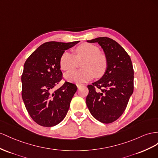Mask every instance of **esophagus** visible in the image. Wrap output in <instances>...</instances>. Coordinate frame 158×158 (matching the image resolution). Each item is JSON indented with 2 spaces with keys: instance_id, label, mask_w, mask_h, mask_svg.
Instances as JSON below:
<instances>
[{
  "instance_id": "1",
  "label": "esophagus",
  "mask_w": 158,
  "mask_h": 158,
  "mask_svg": "<svg viewBox=\"0 0 158 158\" xmlns=\"http://www.w3.org/2000/svg\"><path fill=\"white\" fill-rule=\"evenodd\" d=\"M76 85H77V88H79L80 87H81V86H83V85H84L83 84H79V83H77Z\"/></svg>"
}]
</instances>
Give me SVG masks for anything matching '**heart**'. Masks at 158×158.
I'll list each match as a JSON object with an SVG mask.
<instances>
[{"label":"heart","mask_w":158,"mask_h":158,"mask_svg":"<svg viewBox=\"0 0 158 158\" xmlns=\"http://www.w3.org/2000/svg\"><path fill=\"white\" fill-rule=\"evenodd\" d=\"M83 69L71 70L65 73V78L69 81L84 83L89 81L94 76L100 77L105 73L108 61L106 56L100 52V49L91 44L85 43L75 49V55L69 52L62 54L60 67L67 71L78 67L79 63Z\"/></svg>","instance_id":"b5f03b06"}]
</instances>
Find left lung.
Returning a JSON list of instances; mask_svg holds the SVG:
<instances>
[{
  "instance_id": "obj_1",
  "label": "left lung",
  "mask_w": 158,
  "mask_h": 158,
  "mask_svg": "<svg viewBox=\"0 0 158 158\" xmlns=\"http://www.w3.org/2000/svg\"><path fill=\"white\" fill-rule=\"evenodd\" d=\"M87 42L100 45L108 66L100 79L87 86L86 104L94 118L102 123H112L123 114L133 93L132 61L124 49L112 39L100 37Z\"/></svg>"
}]
</instances>
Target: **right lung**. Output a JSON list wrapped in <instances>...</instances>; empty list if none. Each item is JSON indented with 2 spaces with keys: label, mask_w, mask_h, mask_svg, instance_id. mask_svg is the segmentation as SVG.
<instances>
[{
  "label": "right lung",
  "mask_w": 158,
  "mask_h": 158,
  "mask_svg": "<svg viewBox=\"0 0 158 158\" xmlns=\"http://www.w3.org/2000/svg\"><path fill=\"white\" fill-rule=\"evenodd\" d=\"M79 42H46L25 62L21 77L22 97L31 118L40 126L54 127L67 113L77 87L65 81L60 88H53L62 79V54Z\"/></svg>",
  "instance_id": "1"
}]
</instances>
